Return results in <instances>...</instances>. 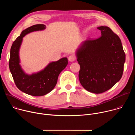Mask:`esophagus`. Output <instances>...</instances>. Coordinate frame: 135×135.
<instances>
[{
    "label": "esophagus",
    "mask_w": 135,
    "mask_h": 135,
    "mask_svg": "<svg viewBox=\"0 0 135 135\" xmlns=\"http://www.w3.org/2000/svg\"><path fill=\"white\" fill-rule=\"evenodd\" d=\"M75 59H76L75 56L74 55H71L68 57V60L70 62H73L75 60Z\"/></svg>",
    "instance_id": "34e87169"
}]
</instances>
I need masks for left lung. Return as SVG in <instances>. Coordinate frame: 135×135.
<instances>
[{
  "mask_svg": "<svg viewBox=\"0 0 135 135\" xmlns=\"http://www.w3.org/2000/svg\"><path fill=\"white\" fill-rule=\"evenodd\" d=\"M101 36L83 42L76 51L80 82L87 91L101 93L122 78L126 54L121 40L108 27L97 28Z\"/></svg>",
  "mask_w": 135,
  "mask_h": 135,
  "instance_id": "left-lung-1",
  "label": "left lung"
}]
</instances>
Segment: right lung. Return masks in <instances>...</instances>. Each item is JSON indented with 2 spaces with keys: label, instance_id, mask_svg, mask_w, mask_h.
<instances>
[{
  "label": "right lung",
  "instance_id": "obj_1",
  "mask_svg": "<svg viewBox=\"0 0 135 135\" xmlns=\"http://www.w3.org/2000/svg\"><path fill=\"white\" fill-rule=\"evenodd\" d=\"M45 29L44 25H35L27 28L16 38L11 48L9 67L14 81L19 90L33 96L44 95L51 92L56 84L59 75L68 64L67 58L64 57L50 62L43 69L31 75L26 74L22 68L19 51L23 37L30 32Z\"/></svg>",
  "mask_w": 135,
  "mask_h": 135
}]
</instances>
